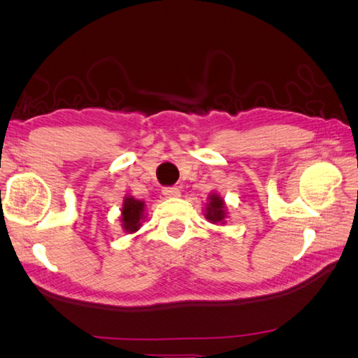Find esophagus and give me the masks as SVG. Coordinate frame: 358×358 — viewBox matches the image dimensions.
<instances>
[{
  "label": "esophagus",
  "mask_w": 358,
  "mask_h": 358,
  "mask_svg": "<svg viewBox=\"0 0 358 358\" xmlns=\"http://www.w3.org/2000/svg\"><path fill=\"white\" fill-rule=\"evenodd\" d=\"M163 195H165L166 198H174V196H179L180 195V190L178 189V187H163L162 190Z\"/></svg>",
  "instance_id": "1"
}]
</instances>
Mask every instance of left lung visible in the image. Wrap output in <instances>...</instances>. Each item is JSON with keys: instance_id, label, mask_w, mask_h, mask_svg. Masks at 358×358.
I'll list each match as a JSON object with an SVG mask.
<instances>
[{"instance_id": "left-lung-1", "label": "left lung", "mask_w": 358, "mask_h": 358, "mask_svg": "<svg viewBox=\"0 0 358 358\" xmlns=\"http://www.w3.org/2000/svg\"><path fill=\"white\" fill-rule=\"evenodd\" d=\"M209 199H210V203L208 206V214H206V217H208V220L214 222V223L222 222L224 218L223 199H220L217 195H212Z\"/></svg>"}]
</instances>
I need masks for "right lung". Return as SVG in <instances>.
<instances>
[{"label":"right lung","instance_id":"add662e5","mask_svg":"<svg viewBox=\"0 0 358 358\" xmlns=\"http://www.w3.org/2000/svg\"><path fill=\"white\" fill-rule=\"evenodd\" d=\"M144 203L138 201L134 198H125L124 208H122V222L124 228L129 233H134L140 227V220L143 218Z\"/></svg>","mask_w":358,"mask_h":358}]
</instances>
